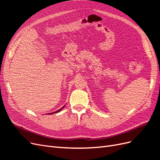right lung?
<instances>
[{
    "label": "right lung",
    "mask_w": 160,
    "mask_h": 160,
    "mask_svg": "<svg viewBox=\"0 0 160 160\" xmlns=\"http://www.w3.org/2000/svg\"><path fill=\"white\" fill-rule=\"evenodd\" d=\"M65 105H64L63 106V107H62L61 109H59V110H57V111H54V112H52V113H47V114H49V115H51V114H53V113H59V111H61L62 109H63L64 108V107H65Z\"/></svg>",
    "instance_id": "right-lung-1"
}]
</instances>
